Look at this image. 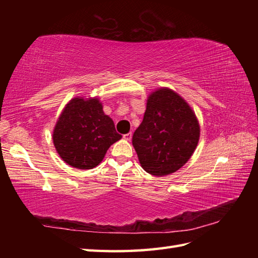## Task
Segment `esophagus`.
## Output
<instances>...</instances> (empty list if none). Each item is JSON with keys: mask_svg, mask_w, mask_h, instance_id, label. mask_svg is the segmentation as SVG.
I'll return each instance as SVG.
<instances>
[{"mask_svg": "<svg viewBox=\"0 0 258 258\" xmlns=\"http://www.w3.org/2000/svg\"><path fill=\"white\" fill-rule=\"evenodd\" d=\"M123 139L126 140V141H131V140H132V133L124 134V135H123Z\"/></svg>", "mask_w": 258, "mask_h": 258, "instance_id": "1", "label": "esophagus"}]
</instances>
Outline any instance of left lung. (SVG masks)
I'll return each mask as SVG.
<instances>
[{
	"instance_id": "1",
	"label": "left lung",
	"mask_w": 258,
	"mask_h": 258,
	"mask_svg": "<svg viewBox=\"0 0 258 258\" xmlns=\"http://www.w3.org/2000/svg\"><path fill=\"white\" fill-rule=\"evenodd\" d=\"M199 139V122L188 104L172 90L161 89L147 100L143 122L132 142L142 167L164 176L189 160Z\"/></svg>"
}]
</instances>
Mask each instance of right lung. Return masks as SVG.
I'll return each mask as SVG.
<instances>
[{
  "label": "right lung",
  "mask_w": 258,
  "mask_h": 258,
  "mask_svg": "<svg viewBox=\"0 0 258 258\" xmlns=\"http://www.w3.org/2000/svg\"><path fill=\"white\" fill-rule=\"evenodd\" d=\"M120 136L97 98L76 97L64 108L53 132V142L65 163L80 169L97 166Z\"/></svg>",
  "instance_id": "right-lung-1"
}]
</instances>
